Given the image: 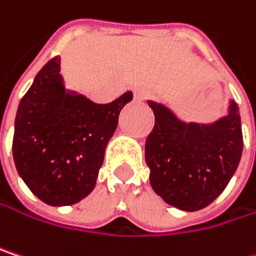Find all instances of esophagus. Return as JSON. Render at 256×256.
I'll return each mask as SVG.
<instances>
[{
	"label": "esophagus",
	"instance_id": "34e87169",
	"mask_svg": "<svg viewBox=\"0 0 256 256\" xmlns=\"http://www.w3.org/2000/svg\"><path fill=\"white\" fill-rule=\"evenodd\" d=\"M146 98H148V92L145 89H140V88L134 89V100L136 101H145Z\"/></svg>",
	"mask_w": 256,
	"mask_h": 256
}]
</instances>
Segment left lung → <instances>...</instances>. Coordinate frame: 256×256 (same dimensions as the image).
<instances>
[{
	"label": "left lung",
	"instance_id": "obj_1",
	"mask_svg": "<svg viewBox=\"0 0 256 256\" xmlns=\"http://www.w3.org/2000/svg\"><path fill=\"white\" fill-rule=\"evenodd\" d=\"M155 124L146 138L145 160L156 195L184 211L210 205L234 174L244 150L239 108L214 124L183 123L166 106L150 102Z\"/></svg>",
	"mask_w": 256,
	"mask_h": 256
}]
</instances>
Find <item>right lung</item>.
<instances>
[{"label":"right lung","mask_w":256,"mask_h":256,"mask_svg":"<svg viewBox=\"0 0 256 256\" xmlns=\"http://www.w3.org/2000/svg\"><path fill=\"white\" fill-rule=\"evenodd\" d=\"M132 98L126 92L110 104H94L72 95L62 86L60 57L50 60L22 98L14 123V164L32 194L54 206L88 196Z\"/></svg>","instance_id":"right-lung-1"}]
</instances>
